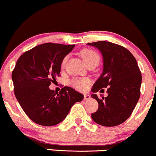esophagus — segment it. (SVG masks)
I'll use <instances>...</instances> for the list:
<instances>
[{
    "label": "esophagus",
    "instance_id": "esophagus-1",
    "mask_svg": "<svg viewBox=\"0 0 156 156\" xmlns=\"http://www.w3.org/2000/svg\"><path fill=\"white\" fill-rule=\"evenodd\" d=\"M90 98V96L89 94H84V100H89Z\"/></svg>",
    "mask_w": 156,
    "mask_h": 156
}]
</instances>
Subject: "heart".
Instances as JSON below:
<instances>
[{
	"label": "heart",
	"mask_w": 156,
	"mask_h": 156,
	"mask_svg": "<svg viewBox=\"0 0 156 156\" xmlns=\"http://www.w3.org/2000/svg\"><path fill=\"white\" fill-rule=\"evenodd\" d=\"M81 56L82 59L84 60L85 63L87 65V63H91V62H97L99 61V55L94 50L89 49H85L81 52ZM67 61V57L63 58V62H62V66H64ZM90 83V80L87 78L82 79H74L71 81V85L73 87L80 90H85L87 88Z\"/></svg>",
	"instance_id": "1"
}]
</instances>
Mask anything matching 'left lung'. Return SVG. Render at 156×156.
Instances as JSON below:
<instances>
[{
  "instance_id": "1",
  "label": "left lung",
  "mask_w": 156,
  "mask_h": 156,
  "mask_svg": "<svg viewBox=\"0 0 156 156\" xmlns=\"http://www.w3.org/2000/svg\"><path fill=\"white\" fill-rule=\"evenodd\" d=\"M87 45L96 47L103 56V72L93 85L91 95L98 101V109L91 118L101 126H118L129 118L140 99V68L133 55L122 46L104 41ZM103 88L108 89V96L101 100L95 93L103 92Z\"/></svg>"
}]
</instances>
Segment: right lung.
I'll list each match as a JSON object with an SVG mask.
<instances>
[{"instance_id":"right-lung-1","label":"right lung","mask_w":156,"mask_h":156,"mask_svg":"<svg viewBox=\"0 0 156 156\" xmlns=\"http://www.w3.org/2000/svg\"><path fill=\"white\" fill-rule=\"evenodd\" d=\"M74 44L45 43L24 52L12 71L14 95L25 114L34 122L53 126L62 122L84 96L70 87L59 93L49 88L60 76L63 58Z\"/></svg>"}]
</instances>
